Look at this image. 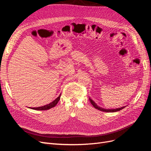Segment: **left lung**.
I'll return each instance as SVG.
<instances>
[{
	"label": "left lung",
	"mask_w": 151,
	"mask_h": 151,
	"mask_svg": "<svg viewBox=\"0 0 151 151\" xmlns=\"http://www.w3.org/2000/svg\"><path fill=\"white\" fill-rule=\"evenodd\" d=\"M89 101L91 102V103L92 104L93 106L96 108L98 109V110H100V111H104V112H116V111H118L121 110V109H123L124 108H125V106H123V107H121V108H116V109H105V108H103L101 107L100 106H98V105L96 104V103L93 99H91L90 98H89Z\"/></svg>",
	"instance_id": "8db88e82"
}]
</instances>
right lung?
<instances>
[{"label":"right lung","mask_w":151,"mask_h":151,"mask_svg":"<svg viewBox=\"0 0 151 151\" xmlns=\"http://www.w3.org/2000/svg\"><path fill=\"white\" fill-rule=\"evenodd\" d=\"M60 96H61V94L59 95V96L57 97L54 100V101H53L52 102H51L48 104L45 105V106L37 107V108H29L33 109H35V110H47V109H49L56 106L57 104L59 101V100H60Z\"/></svg>","instance_id":"add662e5"}]
</instances>
